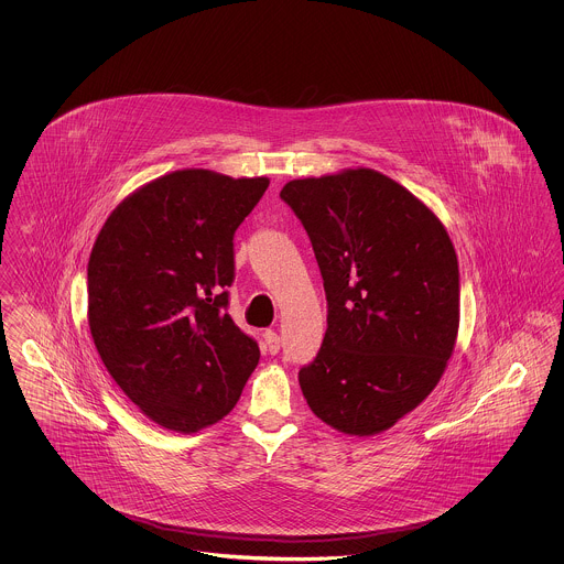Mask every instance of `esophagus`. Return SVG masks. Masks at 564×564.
Here are the masks:
<instances>
[{
    "mask_svg": "<svg viewBox=\"0 0 564 564\" xmlns=\"http://www.w3.org/2000/svg\"><path fill=\"white\" fill-rule=\"evenodd\" d=\"M264 347H267L270 355L279 352V349H281V338H279V334H276V332H272V329H267V332H264Z\"/></svg>",
    "mask_w": 564,
    "mask_h": 564,
    "instance_id": "1",
    "label": "esophagus"
}]
</instances>
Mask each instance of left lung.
<instances>
[{"label": "left lung", "mask_w": 564, "mask_h": 564, "mask_svg": "<svg viewBox=\"0 0 564 564\" xmlns=\"http://www.w3.org/2000/svg\"><path fill=\"white\" fill-rule=\"evenodd\" d=\"M281 198L311 239L327 297L322 349L297 372L306 403L349 435L389 430L435 389L455 349L453 241L375 169L294 180Z\"/></svg>", "instance_id": "left-lung-1"}]
</instances>
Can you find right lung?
I'll use <instances>...</instances> for the list:
<instances>
[{"mask_svg":"<svg viewBox=\"0 0 564 564\" xmlns=\"http://www.w3.org/2000/svg\"><path fill=\"white\" fill-rule=\"evenodd\" d=\"M267 177L184 169L134 189L88 260V325L109 375L164 430L221 421L260 361L228 308L235 232Z\"/></svg>","mask_w":564,"mask_h":564,"instance_id":"obj_1","label":"right lung"}]
</instances>
